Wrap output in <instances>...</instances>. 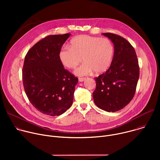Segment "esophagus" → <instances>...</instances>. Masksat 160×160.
Here are the masks:
<instances>
[{"label":"esophagus","instance_id":"obj_1","mask_svg":"<svg viewBox=\"0 0 160 160\" xmlns=\"http://www.w3.org/2000/svg\"><path fill=\"white\" fill-rule=\"evenodd\" d=\"M85 79H86L85 78H83V77H79V78H78L79 82H83Z\"/></svg>","mask_w":160,"mask_h":160}]
</instances>
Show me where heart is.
I'll list each match as a JSON object with an SVG mask.
<instances>
[{
	"label": "heart",
	"mask_w": 160,
	"mask_h": 160,
	"mask_svg": "<svg viewBox=\"0 0 160 160\" xmlns=\"http://www.w3.org/2000/svg\"><path fill=\"white\" fill-rule=\"evenodd\" d=\"M115 52L112 42L108 38L82 35L73 38L70 45H64L59 52L61 63L68 68L75 69L83 60L85 61L77 68L75 73L84 76L92 73L101 74L111 66Z\"/></svg>",
	"instance_id": "b5f03b06"
}]
</instances>
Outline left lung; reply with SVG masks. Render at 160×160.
<instances>
[{
  "mask_svg": "<svg viewBox=\"0 0 160 160\" xmlns=\"http://www.w3.org/2000/svg\"><path fill=\"white\" fill-rule=\"evenodd\" d=\"M114 44V56L109 69L95 78L96 105L108 112L118 111L133 99L139 77L138 57L132 45L122 37L104 33Z\"/></svg>",
  "mask_w": 160,
  "mask_h": 160,
  "instance_id": "1",
  "label": "left lung"
}]
</instances>
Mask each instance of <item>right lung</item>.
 I'll use <instances>...</instances> for the list:
<instances>
[{
  "mask_svg": "<svg viewBox=\"0 0 160 160\" xmlns=\"http://www.w3.org/2000/svg\"><path fill=\"white\" fill-rule=\"evenodd\" d=\"M71 34L52 35L43 38L28 51L22 71L25 93L40 112L59 116L73 103L78 79L65 70L59 52Z\"/></svg>",
  "mask_w": 160,
  "mask_h": 160,
  "instance_id": "obj_1",
  "label": "right lung"
}]
</instances>
